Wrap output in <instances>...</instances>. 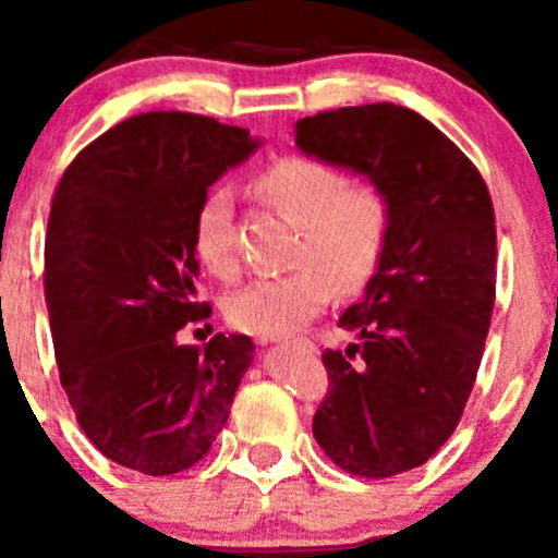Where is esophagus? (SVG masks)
<instances>
[{
  "label": "esophagus",
  "mask_w": 558,
  "mask_h": 558,
  "mask_svg": "<svg viewBox=\"0 0 558 558\" xmlns=\"http://www.w3.org/2000/svg\"><path fill=\"white\" fill-rule=\"evenodd\" d=\"M258 342H262V345H267V342H283V340H280V337H258Z\"/></svg>",
  "instance_id": "esophagus-1"
}]
</instances>
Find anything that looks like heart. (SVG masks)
<instances>
[{"label":"heart","mask_w":558,"mask_h":558,"mask_svg":"<svg viewBox=\"0 0 558 558\" xmlns=\"http://www.w3.org/2000/svg\"><path fill=\"white\" fill-rule=\"evenodd\" d=\"M264 199L300 227L291 264L294 272L258 278L234 291L227 318L256 337H280L315 318L337 294H359L384 264L393 229V205L375 183H351L340 170L289 156L256 180ZM234 207L227 189H210L191 223L194 253L213 275L240 272L234 243Z\"/></svg>","instance_id":"obj_1"}]
</instances>
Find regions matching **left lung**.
<instances>
[{
    "label": "left lung",
    "instance_id": "left-lung-1",
    "mask_svg": "<svg viewBox=\"0 0 558 558\" xmlns=\"http://www.w3.org/2000/svg\"><path fill=\"white\" fill-rule=\"evenodd\" d=\"M296 145L393 205L384 264L337 320L356 342L320 356L329 393L313 437L351 475H399L453 435L481 367L497 294L492 196L435 123L391 102L302 118Z\"/></svg>",
    "mask_w": 558,
    "mask_h": 558
}]
</instances>
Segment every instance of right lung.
<instances>
[{"mask_svg":"<svg viewBox=\"0 0 558 558\" xmlns=\"http://www.w3.org/2000/svg\"><path fill=\"white\" fill-rule=\"evenodd\" d=\"M258 140L194 112H143L75 156L45 238V302L61 386L88 440L116 464L174 475L210 451L251 367L245 335L178 345L199 275L202 196Z\"/></svg>","mask_w":558,"mask_h":558,"instance_id":"obj_1","label":"right lung"}]
</instances>
